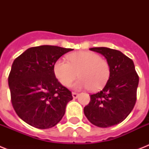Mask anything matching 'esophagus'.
<instances>
[{
    "instance_id": "obj_1",
    "label": "esophagus",
    "mask_w": 149,
    "mask_h": 149,
    "mask_svg": "<svg viewBox=\"0 0 149 149\" xmlns=\"http://www.w3.org/2000/svg\"><path fill=\"white\" fill-rule=\"evenodd\" d=\"M72 98H73V99H77V98L78 97V96H79V93H75V92H72Z\"/></svg>"
}]
</instances>
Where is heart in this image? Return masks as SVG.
<instances>
[{"label":"heart","mask_w":149,"mask_h":149,"mask_svg":"<svg viewBox=\"0 0 149 149\" xmlns=\"http://www.w3.org/2000/svg\"><path fill=\"white\" fill-rule=\"evenodd\" d=\"M69 62L63 58L56 61L55 76L63 86H68L79 75L80 77L72 87L76 90L90 88L100 91L105 86L110 77V65L105 59L93 52H77L68 56Z\"/></svg>","instance_id":"1"}]
</instances>
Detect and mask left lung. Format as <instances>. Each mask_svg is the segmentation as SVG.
I'll return each mask as SVG.
<instances>
[{
	"mask_svg": "<svg viewBox=\"0 0 149 149\" xmlns=\"http://www.w3.org/2000/svg\"><path fill=\"white\" fill-rule=\"evenodd\" d=\"M106 58L110 77L101 91L91 95L84 109L89 121L100 127H108L122 122L136 102L139 78L133 61L118 50L106 47L90 49Z\"/></svg>",
	"mask_w": 149,
	"mask_h": 149,
	"instance_id": "obj_1",
	"label": "left lung"
}]
</instances>
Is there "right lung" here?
Instances as JSON below:
<instances>
[{"mask_svg":"<svg viewBox=\"0 0 149 149\" xmlns=\"http://www.w3.org/2000/svg\"><path fill=\"white\" fill-rule=\"evenodd\" d=\"M72 50L40 45L29 48L14 61L8 77L12 106L17 116L32 127H52L65 114L72 96L56 79L53 67Z\"/></svg>","mask_w":149,"mask_h":149,"instance_id":"obj_1","label":"right lung"}]
</instances>
